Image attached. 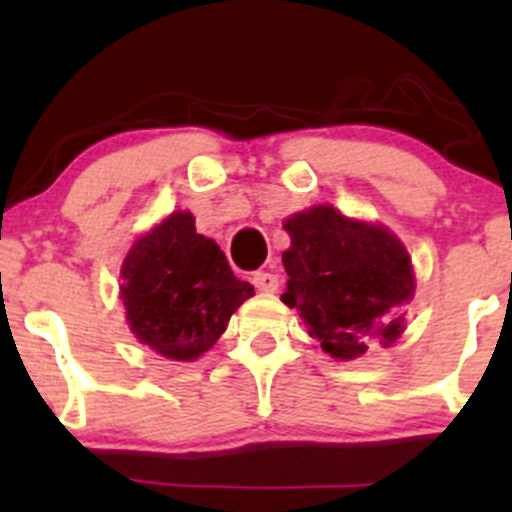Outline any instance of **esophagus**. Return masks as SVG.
Listing matches in <instances>:
<instances>
[{"mask_svg":"<svg viewBox=\"0 0 512 512\" xmlns=\"http://www.w3.org/2000/svg\"><path fill=\"white\" fill-rule=\"evenodd\" d=\"M252 282H255L257 289H262V292H275L277 285V275H272V272H255L252 275Z\"/></svg>","mask_w":512,"mask_h":512,"instance_id":"34e87169","label":"esophagus"}]
</instances>
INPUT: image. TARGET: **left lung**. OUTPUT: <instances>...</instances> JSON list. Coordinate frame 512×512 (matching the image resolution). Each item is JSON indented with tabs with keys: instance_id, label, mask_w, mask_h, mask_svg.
Listing matches in <instances>:
<instances>
[{
	"instance_id": "obj_1",
	"label": "left lung",
	"mask_w": 512,
	"mask_h": 512,
	"mask_svg": "<svg viewBox=\"0 0 512 512\" xmlns=\"http://www.w3.org/2000/svg\"><path fill=\"white\" fill-rule=\"evenodd\" d=\"M287 292L309 334L334 359H356L374 344L391 347L406 327L416 292L406 247L384 225L359 223L332 205L287 218Z\"/></svg>"
}]
</instances>
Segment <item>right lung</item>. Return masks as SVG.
Here are the masks:
<instances>
[{
	"label": "right lung",
	"mask_w": 512,
	"mask_h": 512,
	"mask_svg": "<svg viewBox=\"0 0 512 512\" xmlns=\"http://www.w3.org/2000/svg\"><path fill=\"white\" fill-rule=\"evenodd\" d=\"M255 294L232 275L225 252L173 213L133 242L121 265V299L136 339L173 361H193L225 332L232 312Z\"/></svg>",
	"instance_id": "1"
}]
</instances>
